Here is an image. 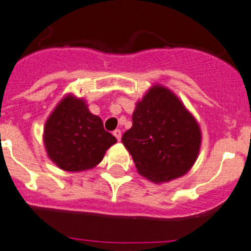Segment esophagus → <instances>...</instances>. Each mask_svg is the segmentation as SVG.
Here are the masks:
<instances>
[{
    "label": "esophagus",
    "instance_id": "34e87169",
    "mask_svg": "<svg viewBox=\"0 0 251 251\" xmlns=\"http://www.w3.org/2000/svg\"><path fill=\"white\" fill-rule=\"evenodd\" d=\"M113 135L116 136V139H117V140H121V130H115V131H113Z\"/></svg>",
    "mask_w": 251,
    "mask_h": 251
}]
</instances>
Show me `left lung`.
<instances>
[{
    "instance_id": "obj_1",
    "label": "left lung",
    "mask_w": 251,
    "mask_h": 251,
    "mask_svg": "<svg viewBox=\"0 0 251 251\" xmlns=\"http://www.w3.org/2000/svg\"><path fill=\"white\" fill-rule=\"evenodd\" d=\"M121 140L139 174L161 184L184 176L193 167L201 132L176 94L157 84L136 103L131 129Z\"/></svg>"
}]
</instances>
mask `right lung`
<instances>
[{
  "mask_svg": "<svg viewBox=\"0 0 251 251\" xmlns=\"http://www.w3.org/2000/svg\"><path fill=\"white\" fill-rule=\"evenodd\" d=\"M43 142L50 159L61 170L80 172L96 167L117 139L89 112L85 100L67 94L46 121Z\"/></svg>",
  "mask_w": 251,
  "mask_h": 251,
  "instance_id": "obj_1",
  "label": "right lung"
}]
</instances>
